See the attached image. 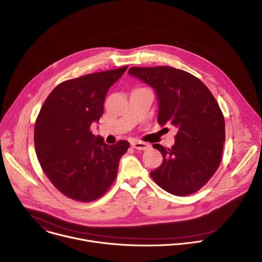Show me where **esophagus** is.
Listing matches in <instances>:
<instances>
[{"label": "esophagus", "instance_id": "esophagus-1", "mask_svg": "<svg viewBox=\"0 0 262 262\" xmlns=\"http://www.w3.org/2000/svg\"><path fill=\"white\" fill-rule=\"evenodd\" d=\"M132 146L135 149H138V150H146V149L150 147V145H149V144H147L145 142H140V141H133Z\"/></svg>", "mask_w": 262, "mask_h": 262}]
</instances>
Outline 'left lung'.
<instances>
[{"label": "left lung", "instance_id": "1", "mask_svg": "<svg viewBox=\"0 0 262 262\" xmlns=\"http://www.w3.org/2000/svg\"><path fill=\"white\" fill-rule=\"evenodd\" d=\"M133 77L151 86L159 100L158 122L178 128L163 164L150 172L166 192L188 196L199 191L217 170L225 143V119L209 89L193 74L170 66L130 67Z\"/></svg>", "mask_w": 262, "mask_h": 262}]
</instances>
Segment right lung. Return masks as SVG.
Wrapping results in <instances>:
<instances>
[{"label": "right lung", "mask_w": 262, "mask_h": 262, "mask_svg": "<svg viewBox=\"0 0 262 262\" xmlns=\"http://www.w3.org/2000/svg\"><path fill=\"white\" fill-rule=\"evenodd\" d=\"M127 66L94 72L59 84L47 97L34 127L35 151L55 188L80 202L100 198L117 176L129 143L107 145L90 126L103 114L111 86Z\"/></svg>", "instance_id": "1"}]
</instances>
